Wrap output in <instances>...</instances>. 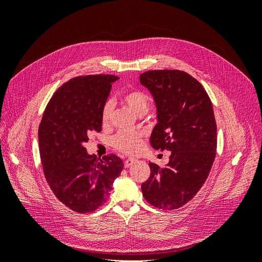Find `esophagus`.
<instances>
[{"label":"esophagus","instance_id":"obj_1","mask_svg":"<svg viewBox=\"0 0 262 262\" xmlns=\"http://www.w3.org/2000/svg\"><path fill=\"white\" fill-rule=\"evenodd\" d=\"M137 162H138V160H136V158H128V160L124 161V167L129 168L134 163H137Z\"/></svg>","mask_w":262,"mask_h":262}]
</instances>
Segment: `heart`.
<instances>
[{"instance_id":"heart-1","label":"heart","mask_w":262,"mask_h":262,"mask_svg":"<svg viewBox=\"0 0 262 262\" xmlns=\"http://www.w3.org/2000/svg\"><path fill=\"white\" fill-rule=\"evenodd\" d=\"M122 101L128 106L136 115H145L148 109V98L146 95L138 90L126 92L123 94ZM114 105L113 102L108 100L102 107L101 119L104 122H108L113 114ZM114 146L121 150L125 154H137L139 153L142 145H143V136L140 132L136 131H121L116 134L113 140Z\"/></svg>"}]
</instances>
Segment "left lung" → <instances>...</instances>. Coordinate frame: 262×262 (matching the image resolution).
Returning a JSON list of instances; mask_svg holds the SVG:
<instances>
[{
	"instance_id": "8db88e82",
	"label": "left lung",
	"mask_w": 262,
	"mask_h": 262,
	"mask_svg": "<svg viewBox=\"0 0 262 262\" xmlns=\"http://www.w3.org/2000/svg\"><path fill=\"white\" fill-rule=\"evenodd\" d=\"M140 83L152 95L156 107L150 145L171 152L165 168L148 163L150 175L141 189L154 207L175 210L199 191L215 158L212 102L203 86L182 71H147L140 75Z\"/></svg>"
}]
</instances>
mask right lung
Segmentation results:
<instances>
[{"label":"right lung","instance_id":"obj_1","mask_svg":"<svg viewBox=\"0 0 262 262\" xmlns=\"http://www.w3.org/2000/svg\"><path fill=\"white\" fill-rule=\"evenodd\" d=\"M118 80L114 75H87L69 81L55 92L39 125V150L45 176L55 196L78 213L107 201L123 163L112 154L97 160L84 144L101 130V112Z\"/></svg>","mask_w":262,"mask_h":262}]
</instances>
